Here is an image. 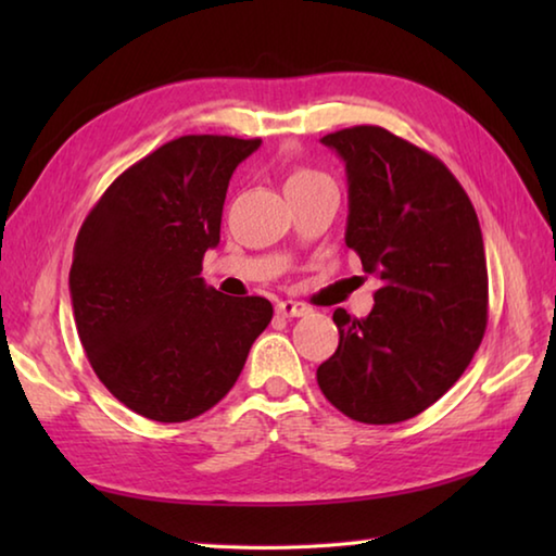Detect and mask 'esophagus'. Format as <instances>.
<instances>
[{
  "label": "esophagus",
  "instance_id": "1",
  "mask_svg": "<svg viewBox=\"0 0 556 556\" xmlns=\"http://www.w3.org/2000/svg\"><path fill=\"white\" fill-rule=\"evenodd\" d=\"M312 308H308L304 301H294V299H285L277 304V314L287 316V318H294V316H306Z\"/></svg>",
  "mask_w": 556,
  "mask_h": 556
}]
</instances>
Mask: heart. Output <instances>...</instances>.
I'll return each instance as SVG.
<instances>
[{
	"label": "heart",
	"instance_id": "obj_1",
	"mask_svg": "<svg viewBox=\"0 0 556 556\" xmlns=\"http://www.w3.org/2000/svg\"><path fill=\"white\" fill-rule=\"evenodd\" d=\"M318 181H328V178L324 174L314 172V168H294V172H291L289 178H287V191H291V188L312 186V184H318Z\"/></svg>",
	"mask_w": 556,
	"mask_h": 556
}]
</instances>
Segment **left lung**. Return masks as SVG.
I'll list each match as a JSON object with an SVG mask.
<instances>
[{
	"instance_id": "obj_1",
	"label": "left lung",
	"mask_w": 556,
	"mask_h": 556,
	"mask_svg": "<svg viewBox=\"0 0 556 556\" xmlns=\"http://www.w3.org/2000/svg\"><path fill=\"white\" fill-rule=\"evenodd\" d=\"M321 142L345 162V244L380 289L365 318L336 308L341 341L316 380L345 417L397 425L454 388L483 341L481 225L446 164L407 139L357 125Z\"/></svg>"
}]
</instances>
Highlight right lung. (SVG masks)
<instances>
[{"instance_id":"1","label":"right lung","mask_w":556,"mask_h":556,"mask_svg":"<svg viewBox=\"0 0 556 556\" xmlns=\"http://www.w3.org/2000/svg\"><path fill=\"white\" fill-rule=\"evenodd\" d=\"M262 139L186 135L122 172L83 220L71 301L100 382L131 412L188 421L240 378L275 308L201 277L230 176Z\"/></svg>"}]
</instances>
